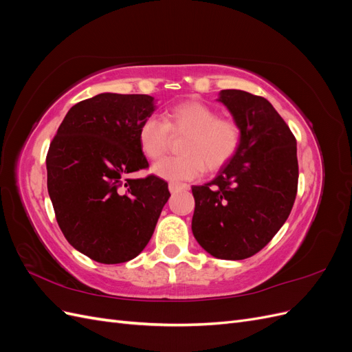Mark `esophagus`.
Wrapping results in <instances>:
<instances>
[{
	"label": "esophagus",
	"mask_w": 352,
	"mask_h": 352,
	"mask_svg": "<svg viewBox=\"0 0 352 352\" xmlns=\"http://www.w3.org/2000/svg\"><path fill=\"white\" fill-rule=\"evenodd\" d=\"M168 189H170V192L175 194V192H177V190H185V189H189V185H186V184L170 182V184H168Z\"/></svg>",
	"instance_id": "esophagus-1"
}]
</instances>
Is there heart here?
<instances>
[{
	"instance_id": "1",
	"label": "heart",
	"mask_w": 352,
	"mask_h": 352,
	"mask_svg": "<svg viewBox=\"0 0 352 352\" xmlns=\"http://www.w3.org/2000/svg\"><path fill=\"white\" fill-rule=\"evenodd\" d=\"M172 133H186L180 142L184 154L162 158L153 166V173L166 180H190L204 167L210 172L228 164L241 145L239 124L219 117L217 111L201 101H185L166 113L164 120L150 116L140 124L138 142L148 158L162 157Z\"/></svg>"
}]
</instances>
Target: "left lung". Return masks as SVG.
Returning a JSON list of instances; mask_svg holds the SVG:
<instances>
[{
  "instance_id": "1",
  "label": "left lung",
  "mask_w": 352,
  "mask_h": 352,
  "mask_svg": "<svg viewBox=\"0 0 352 352\" xmlns=\"http://www.w3.org/2000/svg\"><path fill=\"white\" fill-rule=\"evenodd\" d=\"M242 132L241 145L211 182L192 186V233L212 257L243 260L283 226L298 188L296 140L258 95L223 89L219 100Z\"/></svg>"
}]
</instances>
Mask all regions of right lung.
<instances>
[{"instance_id": "obj_1", "label": "right lung", "mask_w": 352, "mask_h": 352, "mask_svg": "<svg viewBox=\"0 0 352 352\" xmlns=\"http://www.w3.org/2000/svg\"><path fill=\"white\" fill-rule=\"evenodd\" d=\"M155 110L142 94H98L67 111L47 154V186L58 226L74 250L94 261L135 258L150 242L170 192L148 167L140 124Z\"/></svg>"}]
</instances>
